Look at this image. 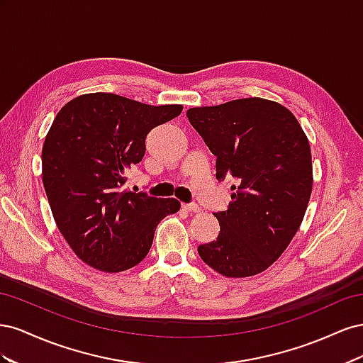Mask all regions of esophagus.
Instances as JSON below:
<instances>
[{"label":"esophagus","instance_id":"obj_1","mask_svg":"<svg viewBox=\"0 0 363 363\" xmlns=\"http://www.w3.org/2000/svg\"><path fill=\"white\" fill-rule=\"evenodd\" d=\"M183 211L186 212H194V213H199L201 212V207L199 204H183Z\"/></svg>","mask_w":363,"mask_h":363}]
</instances>
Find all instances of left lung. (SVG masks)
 Returning a JSON list of instances; mask_svg holds the SVG:
<instances>
[{"mask_svg":"<svg viewBox=\"0 0 363 363\" xmlns=\"http://www.w3.org/2000/svg\"><path fill=\"white\" fill-rule=\"evenodd\" d=\"M216 156V179L232 175V201L215 213L218 238L199 255L224 277L268 269L300 228L312 194L309 139L294 113L265 98H240L186 112Z\"/></svg>","mask_w":363,"mask_h":363,"instance_id":"left-lung-1","label":"left lung"}]
</instances>
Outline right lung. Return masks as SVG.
I'll return each mask as SVG.
<instances>
[{
	"label": "right lung",
	"mask_w": 363,
	"mask_h": 363,
	"mask_svg": "<svg viewBox=\"0 0 363 363\" xmlns=\"http://www.w3.org/2000/svg\"><path fill=\"white\" fill-rule=\"evenodd\" d=\"M182 104L151 106L116 94L75 96L54 118L42 147V182L59 232L75 256L103 272L145 259L175 199L127 191L125 172L145 155L150 131Z\"/></svg>",
	"instance_id": "obj_1"
}]
</instances>
